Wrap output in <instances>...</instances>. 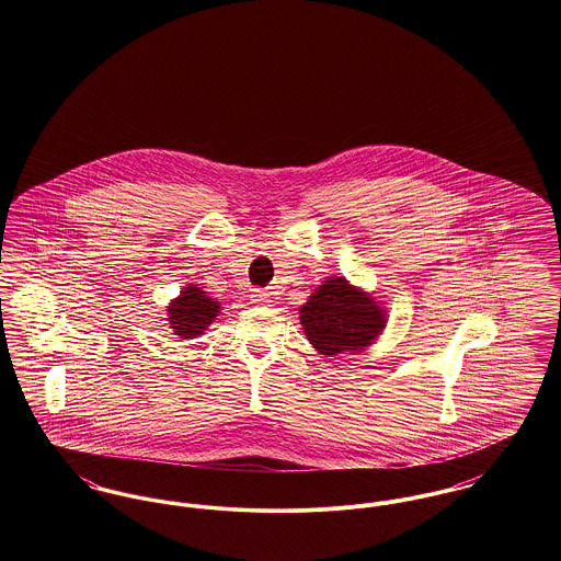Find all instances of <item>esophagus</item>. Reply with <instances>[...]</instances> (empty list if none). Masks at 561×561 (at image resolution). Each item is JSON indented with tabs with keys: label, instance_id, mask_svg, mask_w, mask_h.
<instances>
[{
	"label": "esophagus",
	"instance_id": "1",
	"mask_svg": "<svg viewBox=\"0 0 561 561\" xmlns=\"http://www.w3.org/2000/svg\"><path fill=\"white\" fill-rule=\"evenodd\" d=\"M250 300L254 302V305H268L271 300H268V294L265 290H261V288H256V290H252L250 294Z\"/></svg>",
	"mask_w": 561,
	"mask_h": 561
}]
</instances>
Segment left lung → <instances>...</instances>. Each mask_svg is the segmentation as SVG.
<instances>
[{
	"label": "left lung",
	"mask_w": 561,
	"mask_h": 561,
	"mask_svg": "<svg viewBox=\"0 0 561 561\" xmlns=\"http://www.w3.org/2000/svg\"><path fill=\"white\" fill-rule=\"evenodd\" d=\"M298 311L309 343L325 357L373 345L387 325L376 298L345 277H328Z\"/></svg>",
	"instance_id": "left-lung-1"
}]
</instances>
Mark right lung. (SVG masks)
I'll use <instances>...</instances> for the list:
<instances>
[{
  "mask_svg": "<svg viewBox=\"0 0 561 561\" xmlns=\"http://www.w3.org/2000/svg\"><path fill=\"white\" fill-rule=\"evenodd\" d=\"M220 313V305L204 293L199 286L188 284L181 296H176L168 307V321L176 336L195 339L206 332V328Z\"/></svg>",
  "mask_w": 561,
  "mask_h": 561,
  "instance_id": "obj_1",
  "label": "right lung"
}]
</instances>
